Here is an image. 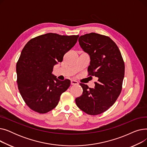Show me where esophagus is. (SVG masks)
Returning <instances> with one entry per match:
<instances>
[{"instance_id":"esophagus-1","label":"esophagus","mask_w":147,"mask_h":147,"mask_svg":"<svg viewBox=\"0 0 147 147\" xmlns=\"http://www.w3.org/2000/svg\"><path fill=\"white\" fill-rule=\"evenodd\" d=\"M79 84V83H78V81L74 80H72L71 81V85H76V84Z\"/></svg>"}]
</instances>
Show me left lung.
<instances>
[{
	"label": "left lung",
	"instance_id": "1",
	"mask_svg": "<svg viewBox=\"0 0 147 147\" xmlns=\"http://www.w3.org/2000/svg\"><path fill=\"white\" fill-rule=\"evenodd\" d=\"M79 42L90 59L89 76L98 79L95 88L80 83L82 95L76 98L79 109L89 115L109 109L118 98L125 76V63L117 45L106 36L90 33L81 36Z\"/></svg>",
	"mask_w": 147,
	"mask_h": 147
}]
</instances>
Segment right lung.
I'll list each match as a JSON object with an SVG mask.
<instances>
[{
  "label": "right lung",
  "mask_w": 147,
  "mask_h": 147,
  "mask_svg": "<svg viewBox=\"0 0 147 147\" xmlns=\"http://www.w3.org/2000/svg\"><path fill=\"white\" fill-rule=\"evenodd\" d=\"M79 36L49 33L32 38L23 48L17 63V84L22 99L32 110L40 114L51 111L70 86V80H59L52 72Z\"/></svg>",
  "instance_id": "obj_1"
}]
</instances>
